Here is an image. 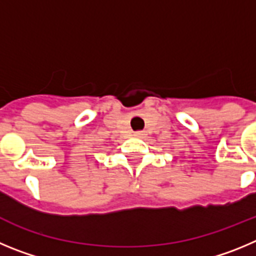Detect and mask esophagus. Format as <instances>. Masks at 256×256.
I'll return each instance as SVG.
<instances>
[{
	"label": "esophagus",
	"mask_w": 256,
	"mask_h": 256,
	"mask_svg": "<svg viewBox=\"0 0 256 256\" xmlns=\"http://www.w3.org/2000/svg\"><path fill=\"white\" fill-rule=\"evenodd\" d=\"M142 135H144V132H142V131H136V132L134 134V136H136V138H142Z\"/></svg>",
	"instance_id": "34e87169"
}]
</instances>
